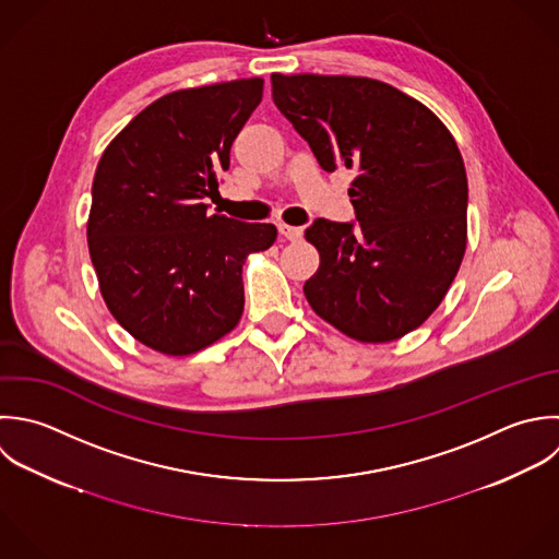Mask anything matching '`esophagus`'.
<instances>
[{"mask_svg": "<svg viewBox=\"0 0 559 559\" xmlns=\"http://www.w3.org/2000/svg\"><path fill=\"white\" fill-rule=\"evenodd\" d=\"M278 233H281V237H285L289 241H298L302 237V228L289 226V224H278Z\"/></svg>", "mask_w": 559, "mask_h": 559, "instance_id": "1", "label": "esophagus"}]
</instances>
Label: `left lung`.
<instances>
[{
	"instance_id": "left-lung-1",
	"label": "left lung",
	"mask_w": 559,
	"mask_h": 559,
	"mask_svg": "<svg viewBox=\"0 0 559 559\" xmlns=\"http://www.w3.org/2000/svg\"><path fill=\"white\" fill-rule=\"evenodd\" d=\"M272 99L326 171L353 169L359 226L316 219L320 252L305 283L311 309L344 335L385 344L444 300L468 239L460 147L423 102L355 75L272 73Z\"/></svg>"
}]
</instances>
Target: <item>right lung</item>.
<instances>
[{
    "mask_svg": "<svg viewBox=\"0 0 559 559\" xmlns=\"http://www.w3.org/2000/svg\"><path fill=\"white\" fill-rule=\"evenodd\" d=\"M261 97V78L167 93L97 163L86 241L99 292L156 353L193 355L230 333L243 313V263L276 239L274 224L209 215L204 204Z\"/></svg>",
    "mask_w": 559,
    "mask_h": 559,
    "instance_id": "1",
    "label": "right lung"
}]
</instances>
